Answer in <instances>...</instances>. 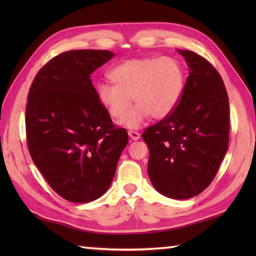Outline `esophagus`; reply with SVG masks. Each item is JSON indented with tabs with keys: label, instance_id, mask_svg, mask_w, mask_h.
Returning <instances> with one entry per match:
<instances>
[{
	"label": "esophagus",
	"instance_id": "obj_1",
	"mask_svg": "<svg viewBox=\"0 0 256 256\" xmlns=\"http://www.w3.org/2000/svg\"><path fill=\"white\" fill-rule=\"evenodd\" d=\"M128 136L133 140H138L140 138V133H138L136 131H128Z\"/></svg>",
	"mask_w": 256,
	"mask_h": 256
}]
</instances>
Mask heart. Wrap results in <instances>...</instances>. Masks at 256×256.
<instances>
[{"label": "heart", "mask_w": 256, "mask_h": 256, "mask_svg": "<svg viewBox=\"0 0 256 256\" xmlns=\"http://www.w3.org/2000/svg\"><path fill=\"white\" fill-rule=\"evenodd\" d=\"M111 84L96 86V99L114 121L120 122L130 105L134 108L122 121L138 128L152 116L165 118L177 108L184 89V70L174 57L132 58L114 66L108 74Z\"/></svg>", "instance_id": "b5f03b06"}]
</instances>
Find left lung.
<instances>
[{"label": "left lung", "mask_w": 256, "mask_h": 256, "mask_svg": "<svg viewBox=\"0 0 256 256\" xmlns=\"http://www.w3.org/2000/svg\"><path fill=\"white\" fill-rule=\"evenodd\" d=\"M178 52L189 76L174 112L145 130L148 172L157 192L172 199L202 192L216 175L229 145V98L221 76L198 54Z\"/></svg>", "instance_id": "1"}]
</instances>
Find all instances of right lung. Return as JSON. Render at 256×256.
Wrapping results in <instances>:
<instances>
[{"instance_id":"right-lung-1","label":"right lung","mask_w":256,"mask_h":256,"mask_svg":"<svg viewBox=\"0 0 256 256\" xmlns=\"http://www.w3.org/2000/svg\"><path fill=\"white\" fill-rule=\"evenodd\" d=\"M114 57L108 50H69L54 57L32 81L26 106V140L36 167L68 201L104 194L128 145L96 99L90 76Z\"/></svg>"}]
</instances>
